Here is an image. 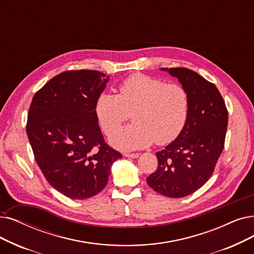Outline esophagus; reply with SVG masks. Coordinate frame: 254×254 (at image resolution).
<instances>
[{
  "label": "esophagus",
  "instance_id": "esophagus-1",
  "mask_svg": "<svg viewBox=\"0 0 254 254\" xmlns=\"http://www.w3.org/2000/svg\"><path fill=\"white\" fill-rule=\"evenodd\" d=\"M124 154H125L126 157H127V158H133V159H136V158L139 157V153H138V152H133V153H130V152H125Z\"/></svg>",
  "mask_w": 254,
  "mask_h": 254
}]
</instances>
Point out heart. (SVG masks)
<instances>
[{"instance_id":"1","label":"heart","mask_w":254,"mask_h":254,"mask_svg":"<svg viewBox=\"0 0 254 254\" xmlns=\"http://www.w3.org/2000/svg\"><path fill=\"white\" fill-rule=\"evenodd\" d=\"M189 95L176 83L144 73H134L118 86V94L102 92L94 114L106 135H111L129 117L134 123L117 130L110 141L121 149L166 145L183 131L189 115Z\"/></svg>"}]
</instances>
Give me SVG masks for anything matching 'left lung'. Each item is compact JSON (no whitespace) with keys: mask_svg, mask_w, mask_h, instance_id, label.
I'll list each match as a JSON object with an SVG mask.
<instances>
[{"mask_svg":"<svg viewBox=\"0 0 254 254\" xmlns=\"http://www.w3.org/2000/svg\"><path fill=\"white\" fill-rule=\"evenodd\" d=\"M176 76L189 95L186 126L156 154L158 168L146 179L150 188L167 197L188 196L208 181L224 148L228 112L218 88L197 72L162 68Z\"/></svg>","mask_w":254,"mask_h":254,"instance_id":"obj_1","label":"left lung"}]
</instances>
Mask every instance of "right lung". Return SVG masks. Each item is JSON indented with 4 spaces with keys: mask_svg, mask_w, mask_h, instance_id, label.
<instances>
[{
    "mask_svg": "<svg viewBox=\"0 0 254 254\" xmlns=\"http://www.w3.org/2000/svg\"><path fill=\"white\" fill-rule=\"evenodd\" d=\"M110 76L68 70L54 76L33 97L27 134L49 184L71 199L100 193L121 153L105 142L94 104Z\"/></svg>",
    "mask_w": 254,
    "mask_h": 254,
    "instance_id": "obj_1",
    "label": "right lung"
}]
</instances>
